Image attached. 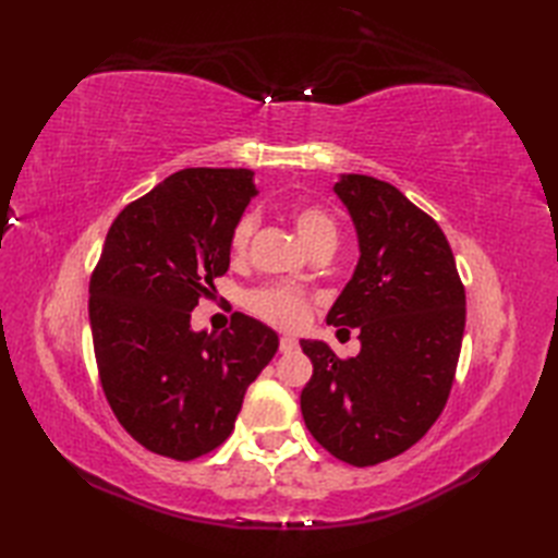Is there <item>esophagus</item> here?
<instances>
[{"label":"esophagus","mask_w":558,"mask_h":558,"mask_svg":"<svg viewBox=\"0 0 558 558\" xmlns=\"http://www.w3.org/2000/svg\"><path fill=\"white\" fill-rule=\"evenodd\" d=\"M298 349V340H293V337H281L279 340V351L281 353H291Z\"/></svg>","instance_id":"34e87169"}]
</instances>
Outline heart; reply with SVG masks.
<instances>
[{"label": "heart", "mask_w": 558, "mask_h": 558, "mask_svg": "<svg viewBox=\"0 0 558 558\" xmlns=\"http://www.w3.org/2000/svg\"><path fill=\"white\" fill-rule=\"evenodd\" d=\"M293 223L300 240L310 246V251L337 244V226L335 218L318 205H302L293 211ZM258 218L256 214H242L230 232V251L234 256H244L253 232H256ZM248 310L260 316L267 324L283 330H298L310 318V300L291 286H269L248 295Z\"/></svg>", "instance_id": "heart-1"}]
</instances>
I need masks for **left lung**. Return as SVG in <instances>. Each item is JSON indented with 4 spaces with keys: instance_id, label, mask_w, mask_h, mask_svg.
<instances>
[{
    "instance_id": "1",
    "label": "left lung",
    "mask_w": 558,
    "mask_h": 558,
    "mask_svg": "<svg viewBox=\"0 0 558 558\" xmlns=\"http://www.w3.org/2000/svg\"><path fill=\"white\" fill-rule=\"evenodd\" d=\"M332 191L356 228L361 256L326 320L359 328L361 353L342 361L326 342L300 340L314 365L300 410L320 447L365 468L408 451L445 410L465 289L440 226L396 185L342 174Z\"/></svg>"
}]
</instances>
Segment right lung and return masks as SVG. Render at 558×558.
<instances>
[{"label":"right lung","mask_w":558,"mask_h":558,"mask_svg":"<svg viewBox=\"0 0 558 558\" xmlns=\"http://www.w3.org/2000/svg\"><path fill=\"white\" fill-rule=\"evenodd\" d=\"M251 170L191 167L134 199L109 228L90 277L99 379L121 426L167 459L193 461L234 428L248 384L272 361V328L234 312L191 328L230 267V232L256 197Z\"/></svg>","instance_id":"add662e5"}]
</instances>
